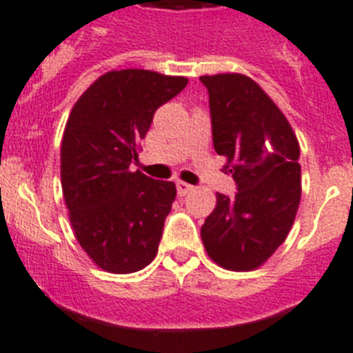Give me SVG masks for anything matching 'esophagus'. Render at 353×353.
Segmentation results:
<instances>
[{
  "mask_svg": "<svg viewBox=\"0 0 353 353\" xmlns=\"http://www.w3.org/2000/svg\"><path fill=\"white\" fill-rule=\"evenodd\" d=\"M176 186H177V195H179V197H183V195H186L188 192L194 190V186L188 185V183H183V181H177Z\"/></svg>",
  "mask_w": 353,
  "mask_h": 353,
  "instance_id": "1",
  "label": "esophagus"
}]
</instances>
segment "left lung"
Segmentation results:
<instances>
[{
	"label": "left lung",
	"mask_w": 353,
	"mask_h": 353,
	"mask_svg": "<svg viewBox=\"0 0 353 353\" xmlns=\"http://www.w3.org/2000/svg\"><path fill=\"white\" fill-rule=\"evenodd\" d=\"M213 147L226 156L235 197L217 194L203 228L210 259L230 271L260 268L289 235L301 197L300 143L291 123L253 79L204 75Z\"/></svg>",
	"instance_id": "left-lung-1"
}]
</instances>
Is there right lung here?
<instances>
[{"label": "right lung", "mask_w": 353, "mask_h": 353, "mask_svg": "<svg viewBox=\"0 0 353 353\" xmlns=\"http://www.w3.org/2000/svg\"><path fill=\"white\" fill-rule=\"evenodd\" d=\"M188 84L149 70L108 71L77 100L61 145V183L77 241L99 268L129 274L154 260L176 185L138 159L154 112Z\"/></svg>", "instance_id": "obj_1"}]
</instances>
